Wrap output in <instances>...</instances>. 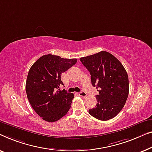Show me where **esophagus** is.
Listing matches in <instances>:
<instances>
[{
	"label": "esophagus",
	"mask_w": 152,
	"mask_h": 152,
	"mask_svg": "<svg viewBox=\"0 0 152 152\" xmlns=\"http://www.w3.org/2000/svg\"><path fill=\"white\" fill-rule=\"evenodd\" d=\"M78 95L80 96H83V97H85L87 96V94L85 92V91H81V92L78 93Z\"/></svg>",
	"instance_id": "34e87169"
}]
</instances>
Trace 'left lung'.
<instances>
[{
	"mask_svg": "<svg viewBox=\"0 0 152 152\" xmlns=\"http://www.w3.org/2000/svg\"><path fill=\"white\" fill-rule=\"evenodd\" d=\"M90 73L91 84L96 87L97 104L89 114L100 121L114 118L125 105L129 94V78L122 63L105 51L80 58Z\"/></svg>",
	"mask_w": 152,
	"mask_h": 152,
	"instance_id": "8db88e82",
	"label": "left lung"
}]
</instances>
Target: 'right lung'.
Instances as JSON below:
<instances>
[{
  "label": "right lung",
  "mask_w": 152,
  "mask_h": 152,
  "mask_svg": "<svg viewBox=\"0 0 152 152\" xmlns=\"http://www.w3.org/2000/svg\"><path fill=\"white\" fill-rule=\"evenodd\" d=\"M76 58L44 55L31 66L27 75V96L38 116L53 123L61 119L71 107L74 94L61 90V74L75 65Z\"/></svg>",
  "instance_id": "right-lung-1"
}]
</instances>
